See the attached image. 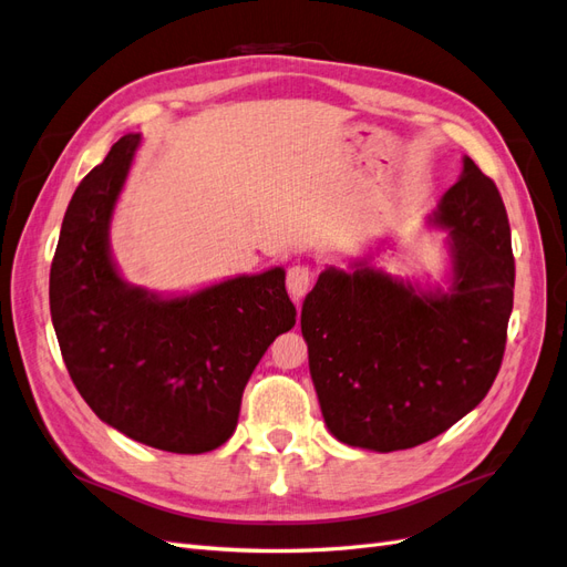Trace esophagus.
<instances>
[{
  "instance_id": "1",
  "label": "esophagus",
  "mask_w": 567,
  "mask_h": 567,
  "mask_svg": "<svg viewBox=\"0 0 567 567\" xmlns=\"http://www.w3.org/2000/svg\"><path fill=\"white\" fill-rule=\"evenodd\" d=\"M312 286V269L307 265H293L286 274V288L293 300H300Z\"/></svg>"
}]
</instances>
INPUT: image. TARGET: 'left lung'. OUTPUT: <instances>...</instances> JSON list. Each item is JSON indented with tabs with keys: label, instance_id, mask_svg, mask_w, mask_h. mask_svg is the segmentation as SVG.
Returning <instances> with one entry per match:
<instances>
[{
	"label": "left lung",
	"instance_id": "1",
	"mask_svg": "<svg viewBox=\"0 0 567 567\" xmlns=\"http://www.w3.org/2000/svg\"><path fill=\"white\" fill-rule=\"evenodd\" d=\"M447 229V288L390 277L367 257L326 267L302 302V338L331 435L398 452L473 411L502 367L516 265L499 188L466 156L437 203Z\"/></svg>",
	"mask_w": 567,
	"mask_h": 567
}]
</instances>
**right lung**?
<instances>
[{"instance_id": "add662e5", "label": "right lung", "mask_w": 567, "mask_h": 567, "mask_svg": "<svg viewBox=\"0 0 567 567\" xmlns=\"http://www.w3.org/2000/svg\"><path fill=\"white\" fill-rule=\"evenodd\" d=\"M142 134L117 140L68 203L49 274L68 373L94 414L163 452L203 454L238 423L267 348L296 326L281 267L161 296L120 277L111 219Z\"/></svg>"}]
</instances>
